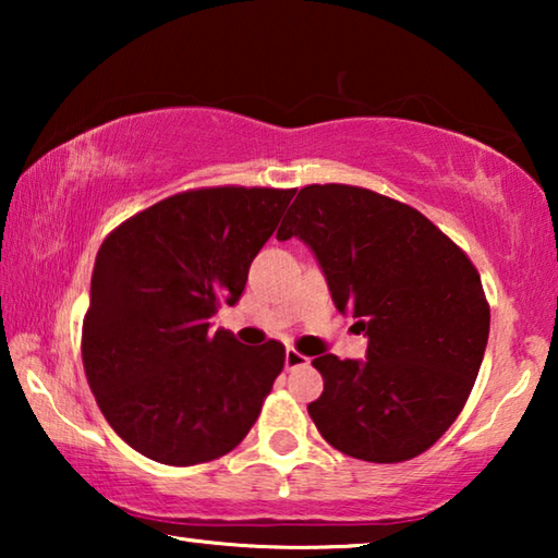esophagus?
<instances>
[{
	"mask_svg": "<svg viewBox=\"0 0 558 558\" xmlns=\"http://www.w3.org/2000/svg\"><path fill=\"white\" fill-rule=\"evenodd\" d=\"M307 356L300 354L298 349H288L286 352V369H298V366H305Z\"/></svg>",
	"mask_w": 558,
	"mask_h": 558,
	"instance_id": "obj_1",
	"label": "esophagus"
}]
</instances>
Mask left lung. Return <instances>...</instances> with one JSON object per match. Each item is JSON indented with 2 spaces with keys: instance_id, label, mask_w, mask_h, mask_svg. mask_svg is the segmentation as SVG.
<instances>
[{
  "instance_id": "1",
  "label": "left lung",
  "mask_w": 558,
  "mask_h": 558,
  "mask_svg": "<svg viewBox=\"0 0 558 558\" xmlns=\"http://www.w3.org/2000/svg\"><path fill=\"white\" fill-rule=\"evenodd\" d=\"M292 235L315 253L339 313L369 337L364 362L313 359L325 391L310 418L344 456H421L458 418L483 364L480 272L421 211L362 186L300 189L278 241Z\"/></svg>"
}]
</instances>
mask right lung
Here are the masks:
<instances>
[{"mask_svg": "<svg viewBox=\"0 0 558 558\" xmlns=\"http://www.w3.org/2000/svg\"><path fill=\"white\" fill-rule=\"evenodd\" d=\"M295 189L211 186L157 202L102 241L83 317V369L110 428L162 465L226 456L286 364L276 339L211 329Z\"/></svg>", "mask_w": 558, "mask_h": 558, "instance_id": "obj_1", "label": "right lung"}]
</instances>
